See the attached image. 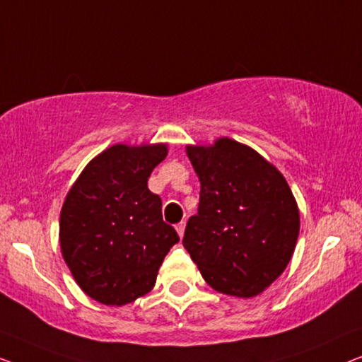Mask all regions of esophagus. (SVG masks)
I'll use <instances>...</instances> for the list:
<instances>
[{"label": "esophagus", "mask_w": 362, "mask_h": 362, "mask_svg": "<svg viewBox=\"0 0 362 362\" xmlns=\"http://www.w3.org/2000/svg\"><path fill=\"white\" fill-rule=\"evenodd\" d=\"M175 230H177V233H179V236L182 238V236H183V231H185V221L177 223V225H175Z\"/></svg>", "instance_id": "34e87169"}]
</instances>
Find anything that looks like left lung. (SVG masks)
I'll return each instance as SVG.
<instances>
[{
	"label": "left lung",
	"instance_id": "left-lung-1",
	"mask_svg": "<svg viewBox=\"0 0 362 362\" xmlns=\"http://www.w3.org/2000/svg\"><path fill=\"white\" fill-rule=\"evenodd\" d=\"M200 179L198 213L183 247L218 292L254 297L284 272L300 231L297 202L276 167L251 147L221 137L187 146Z\"/></svg>",
	"mask_w": 362,
	"mask_h": 362
}]
</instances>
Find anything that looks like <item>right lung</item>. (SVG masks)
<instances>
[{
	"instance_id": "right-lung-1",
	"label": "right lung",
	"mask_w": 362,
	"mask_h": 362,
	"mask_svg": "<svg viewBox=\"0 0 362 362\" xmlns=\"http://www.w3.org/2000/svg\"><path fill=\"white\" fill-rule=\"evenodd\" d=\"M165 144H116L96 156L60 211L62 256L80 288L103 305L151 292L179 234L162 220V200L147 188Z\"/></svg>"
}]
</instances>
